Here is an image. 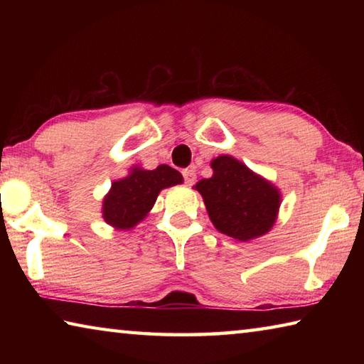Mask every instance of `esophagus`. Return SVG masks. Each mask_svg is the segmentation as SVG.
<instances>
[{
    "instance_id": "esophagus-1",
    "label": "esophagus",
    "mask_w": 364,
    "mask_h": 364,
    "mask_svg": "<svg viewBox=\"0 0 364 364\" xmlns=\"http://www.w3.org/2000/svg\"><path fill=\"white\" fill-rule=\"evenodd\" d=\"M183 178H184V183L188 184V186H193V184L196 183V171L193 168H184L183 171Z\"/></svg>"
}]
</instances>
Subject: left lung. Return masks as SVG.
<instances>
[{"mask_svg": "<svg viewBox=\"0 0 364 364\" xmlns=\"http://www.w3.org/2000/svg\"><path fill=\"white\" fill-rule=\"evenodd\" d=\"M212 168L213 176L200 180L196 189L215 228L239 241L268 232L278 215V189L230 156L212 160Z\"/></svg>", "mask_w": 364, "mask_h": 364, "instance_id": "8db88e82", "label": "left lung"}]
</instances>
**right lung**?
Here are the masks:
<instances>
[{
    "label": "right lung",
    "instance_id": "right-lung-1",
    "mask_svg": "<svg viewBox=\"0 0 364 364\" xmlns=\"http://www.w3.org/2000/svg\"><path fill=\"white\" fill-rule=\"evenodd\" d=\"M180 183H183L181 173L168 165H159L156 170L133 168L123 180L114 181L104 197L102 217L119 230L133 228L156 204L160 189Z\"/></svg>",
    "mask_w": 364,
    "mask_h": 364
}]
</instances>
